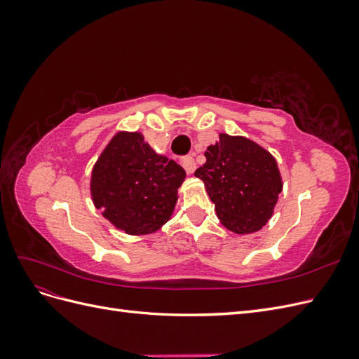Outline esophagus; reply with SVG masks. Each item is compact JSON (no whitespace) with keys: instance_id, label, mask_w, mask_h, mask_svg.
Listing matches in <instances>:
<instances>
[{"instance_id":"esophagus-1","label":"esophagus","mask_w":359,"mask_h":359,"mask_svg":"<svg viewBox=\"0 0 359 359\" xmlns=\"http://www.w3.org/2000/svg\"><path fill=\"white\" fill-rule=\"evenodd\" d=\"M182 166H184V169H186L187 173H193L194 170H196V161H194V158L191 156H187L182 158Z\"/></svg>"}]
</instances>
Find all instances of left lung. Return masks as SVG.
Segmentation results:
<instances>
[{"instance_id":"obj_1","label":"left lung","mask_w":359,"mask_h":359,"mask_svg":"<svg viewBox=\"0 0 359 359\" xmlns=\"http://www.w3.org/2000/svg\"><path fill=\"white\" fill-rule=\"evenodd\" d=\"M205 157L194 177L203 181L222 224L238 235L262 229L283 190L274 156L252 139L220 133Z\"/></svg>"}]
</instances>
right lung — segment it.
<instances>
[{"label":"right lung","instance_id":"1","mask_svg":"<svg viewBox=\"0 0 359 359\" xmlns=\"http://www.w3.org/2000/svg\"><path fill=\"white\" fill-rule=\"evenodd\" d=\"M186 180L177 161L160 156L139 132H118L91 172L90 191L97 210L128 235L157 232L173 214Z\"/></svg>","mask_w":359,"mask_h":359}]
</instances>
